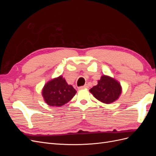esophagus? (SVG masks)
I'll return each mask as SVG.
<instances>
[{
  "label": "esophagus",
  "mask_w": 156,
  "mask_h": 156,
  "mask_svg": "<svg viewBox=\"0 0 156 156\" xmlns=\"http://www.w3.org/2000/svg\"><path fill=\"white\" fill-rule=\"evenodd\" d=\"M88 87L87 84H85V85H84V86L80 87L79 88V90H81V89H84V88H87Z\"/></svg>",
  "instance_id": "34e87169"
}]
</instances>
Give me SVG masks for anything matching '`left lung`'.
<instances>
[{
  "instance_id": "left-lung-1",
  "label": "left lung",
  "mask_w": 156,
  "mask_h": 156,
  "mask_svg": "<svg viewBox=\"0 0 156 156\" xmlns=\"http://www.w3.org/2000/svg\"><path fill=\"white\" fill-rule=\"evenodd\" d=\"M97 100L109 104L119 99L122 92L120 84L116 80L107 75H102L96 86L90 89Z\"/></svg>"
}]
</instances>
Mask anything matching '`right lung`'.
<instances>
[{
  "label": "right lung",
  "instance_id": "add662e5",
  "mask_svg": "<svg viewBox=\"0 0 156 156\" xmlns=\"http://www.w3.org/2000/svg\"><path fill=\"white\" fill-rule=\"evenodd\" d=\"M76 92L72 85L68 84L62 76H59L45 84L42 96L48 105L60 107L72 100Z\"/></svg>",
  "mask_w": 156,
  "mask_h": 156
}]
</instances>
